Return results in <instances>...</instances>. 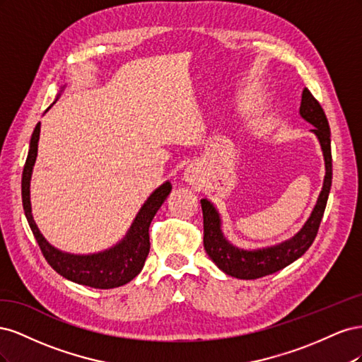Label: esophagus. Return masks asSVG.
<instances>
[{
	"label": "esophagus",
	"instance_id": "1",
	"mask_svg": "<svg viewBox=\"0 0 362 362\" xmlns=\"http://www.w3.org/2000/svg\"><path fill=\"white\" fill-rule=\"evenodd\" d=\"M184 178H185V181L190 182V184H196V182H198V180H199L198 170H196L193 166H190L187 170H185Z\"/></svg>",
	"mask_w": 362,
	"mask_h": 362
}]
</instances>
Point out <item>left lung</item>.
<instances>
[{"label":"left lung","mask_w":362,"mask_h":362,"mask_svg":"<svg viewBox=\"0 0 362 362\" xmlns=\"http://www.w3.org/2000/svg\"><path fill=\"white\" fill-rule=\"evenodd\" d=\"M299 112L305 120H308L311 125H314L313 133L319 137L325 156L326 175L319 199H317V204L308 221H306L303 228L293 238L281 245L258 250H243L229 243L222 234L221 218H218L216 208L210 201L202 199L201 205L204 213V247L208 257L226 275H231L238 279H258L272 275V273L287 267L293 261L300 258L310 249L317 233H319V226L332 184L331 129L322 105L306 87L302 92Z\"/></svg>","instance_id":"obj_1"}]
</instances>
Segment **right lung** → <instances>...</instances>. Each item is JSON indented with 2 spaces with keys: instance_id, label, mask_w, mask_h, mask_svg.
<instances>
[{
  "instance_id": "obj_1",
  "label": "right lung",
  "mask_w": 362,
  "mask_h": 362,
  "mask_svg": "<svg viewBox=\"0 0 362 362\" xmlns=\"http://www.w3.org/2000/svg\"><path fill=\"white\" fill-rule=\"evenodd\" d=\"M39 134L40 122L33 131L28 156L23 172V204L28 225L48 264L63 278L93 288H116L134 279L140 273L141 267H144L149 254V225L161 204L166 201L168 194L172 190V184L164 182L149 196L148 201L136 216L134 223L131 225L127 237L115 247L93 255L64 254V252H60L47 242L31 216L30 180L33 166H35L37 157Z\"/></svg>"
}]
</instances>
